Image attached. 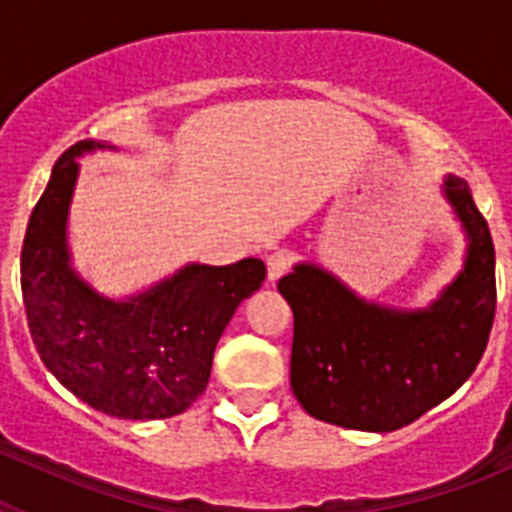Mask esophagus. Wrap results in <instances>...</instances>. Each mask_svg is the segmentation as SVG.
<instances>
[{
  "label": "esophagus",
  "mask_w": 512,
  "mask_h": 512,
  "mask_svg": "<svg viewBox=\"0 0 512 512\" xmlns=\"http://www.w3.org/2000/svg\"><path fill=\"white\" fill-rule=\"evenodd\" d=\"M289 264H292V256L287 251H274L269 253L266 259V269H269V282H277L279 277H284L289 271Z\"/></svg>",
  "instance_id": "obj_1"
}]
</instances>
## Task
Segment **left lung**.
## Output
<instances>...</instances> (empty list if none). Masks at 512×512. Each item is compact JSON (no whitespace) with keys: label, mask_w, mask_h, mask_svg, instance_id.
Masks as SVG:
<instances>
[{"label":"left lung","mask_w":512,"mask_h":512,"mask_svg":"<svg viewBox=\"0 0 512 512\" xmlns=\"http://www.w3.org/2000/svg\"><path fill=\"white\" fill-rule=\"evenodd\" d=\"M446 194L472 243L467 269L431 310L369 305L307 264L279 279L295 315L289 382L312 418L354 431H397L477 369L495 320V243L467 184L449 176Z\"/></svg>","instance_id":"obj_1"}]
</instances>
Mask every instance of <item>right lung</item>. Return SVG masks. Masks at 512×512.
<instances>
[{"label":"right lung","mask_w":512,"mask_h":512,"mask_svg":"<svg viewBox=\"0 0 512 512\" xmlns=\"http://www.w3.org/2000/svg\"><path fill=\"white\" fill-rule=\"evenodd\" d=\"M63 151L30 212L20 253L27 328L48 372L89 408L112 418L179 415L205 392L212 354L253 289L266 277L259 259L192 264L130 302H112L74 277L66 253V212L76 156Z\"/></svg>","instance_id":"right-lung-1"}]
</instances>
